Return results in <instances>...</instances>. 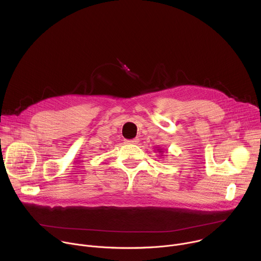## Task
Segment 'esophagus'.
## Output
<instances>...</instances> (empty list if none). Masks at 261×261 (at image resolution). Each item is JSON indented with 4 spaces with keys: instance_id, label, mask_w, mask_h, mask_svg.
<instances>
[{
    "instance_id": "1",
    "label": "esophagus",
    "mask_w": 261,
    "mask_h": 261,
    "mask_svg": "<svg viewBox=\"0 0 261 261\" xmlns=\"http://www.w3.org/2000/svg\"><path fill=\"white\" fill-rule=\"evenodd\" d=\"M138 141H139V139L136 137V138H133V139H127L126 143H128V144H136V143H138Z\"/></svg>"
}]
</instances>
